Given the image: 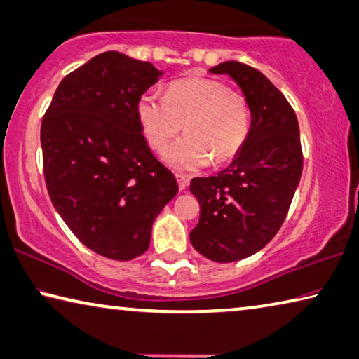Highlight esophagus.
Masks as SVG:
<instances>
[{
  "instance_id": "34e87169",
  "label": "esophagus",
  "mask_w": 359,
  "mask_h": 359,
  "mask_svg": "<svg viewBox=\"0 0 359 359\" xmlns=\"http://www.w3.org/2000/svg\"><path fill=\"white\" fill-rule=\"evenodd\" d=\"M175 179H177V184H179V189L180 190H185L187 187H189V177H185V175L182 174H175Z\"/></svg>"
}]
</instances>
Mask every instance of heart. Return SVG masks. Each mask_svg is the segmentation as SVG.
Masks as SVG:
<instances>
[{
    "mask_svg": "<svg viewBox=\"0 0 359 359\" xmlns=\"http://www.w3.org/2000/svg\"><path fill=\"white\" fill-rule=\"evenodd\" d=\"M137 115L153 150L161 151L181 124L187 133L164 151L177 170L224 164L240 155L251 133V110L243 94L210 78H187L170 84L166 97L153 90L140 95Z\"/></svg>",
    "mask_w": 359,
    "mask_h": 359,
    "instance_id": "obj_1",
    "label": "heart"
}]
</instances>
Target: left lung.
Wrapping results in <instances>:
<instances>
[{
  "instance_id": "obj_1",
  "label": "left lung",
  "mask_w": 359,
  "mask_h": 359,
  "mask_svg": "<svg viewBox=\"0 0 359 359\" xmlns=\"http://www.w3.org/2000/svg\"><path fill=\"white\" fill-rule=\"evenodd\" d=\"M210 73L235 79L252 118L246 144L230 166L190 182L201 204L190 241L206 259L226 264L260 251L281 229L304 155L294 108L264 73L236 60L222 62Z\"/></svg>"
}]
</instances>
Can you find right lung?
I'll return each instance as SVG.
<instances>
[{"label":"right lung","mask_w":359,"mask_h":359,"mask_svg":"<svg viewBox=\"0 0 359 359\" xmlns=\"http://www.w3.org/2000/svg\"><path fill=\"white\" fill-rule=\"evenodd\" d=\"M161 73L118 50L102 53L62 79L43 116L50 201L84 246L113 260L149 249L153 222L179 190L137 115L140 95Z\"/></svg>","instance_id":"obj_1"}]
</instances>
